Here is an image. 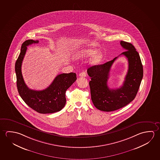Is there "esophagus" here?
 Returning <instances> with one entry per match:
<instances>
[{"label":"esophagus","mask_w":160,"mask_h":160,"mask_svg":"<svg viewBox=\"0 0 160 160\" xmlns=\"http://www.w3.org/2000/svg\"><path fill=\"white\" fill-rule=\"evenodd\" d=\"M86 76H87V73L85 71H82L81 73H79V76L80 77H86Z\"/></svg>","instance_id":"obj_1"}]
</instances>
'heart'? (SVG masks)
<instances>
[{"label":"heart","mask_w":160,"mask_h":160,"mask_svg":"<svg viewBox=\"0 0 160 160\" xmlns=\"http://www.w3.org/2000/svg\"><path fill=\"white\" fill-rule=\"evenodd\" d=\"M98 52V50L94 47H88L87 48H81L80 50L76 51L73 53L74 58H88L92 56V59L90 61V63L92 65H96L100 63L103 59V55L100 52Z\"/></svg>","instance_id":"heart-1"}]
</instances>
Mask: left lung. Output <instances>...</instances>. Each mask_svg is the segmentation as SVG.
Instances as JSON below:
<instances>
[{"label": "left lung", "instance_id": "1", "mask_svg": "<svg viewBox=\"0 0 160 160\" xmlns=\"http://www.w3.org/2000/svg\"><path fill=\"white\" fill-rule=\"evenodd\" d=\"M126 51L121 55L128 61V70L123 85L110 89L107 82L110 68L118 57L102 65L92 66L87 72L91 77L89 82L92 100L98 109L104 112L118 110L128 104L136 96L143 75V66L138 52L131 43L121 41Z\"/></svg>", "mask_w": 160, "mask_h": 160}]
</instances>
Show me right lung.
<instances>
[{"label": "right lung", "instance_id": "1", "mask_svg": "<svg viewBox=\"0 0 160 160\" xmlns=\"http://www.w3.org/2000/svg\"><path fill=\"white\" fill-rule=\"evenodd\" d=\"M37 43L38 41L28 39L22 45L21 52L15 65L17 89L22 99L32 109L41 114L55 113L65 107L66 91L76 81V73L58 75L50 86L43 90L29 89L25 84L22 74V63L26 52L27 46Z\"/></svg>", "mask_w": 160, "mask_h": 160}]
</instances>
